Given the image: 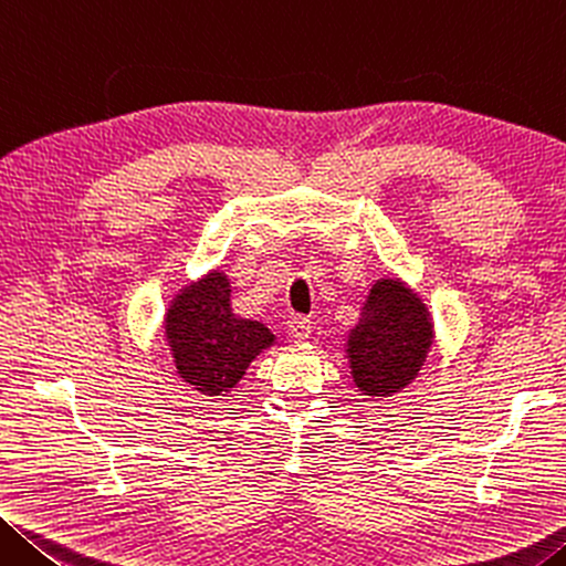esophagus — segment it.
<instances>
[{
	"label": "esophagus",
	"mask_w": 566,
	"mask_h": 566,
	"mask_svg": "<svg viewBox=\"0 0 566 566\" xmlns=\"http://www.w3.org/2000/svg\"><path fill=\"white\" fill-rule=\"evenodd\" d=\"M311 321L308 318H303V316H291V321H289V333L293 338H298V340H305L311 336Z\"/></svg>",
	"instance_id": "1"
}]
</instances>
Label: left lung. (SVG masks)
I'll return each instance as SVG.
<instances>
[{"mask_svg": "<svg viewBox=\"0 0 566 566\" xmlns=\"http://www.w3.org/2000/svg\"><path fill=\"white\" fill-rule=\"evenodd\" d=\"M433 344L429 311L419 295L384 277L370 289L358 326L348 333L350 374L366 396H394L409 386Z\"/></svg>", "mask_w": 566, "mask_h": 566, "instance_id": "left-lung-1", "label": "left lung"}]
</instances>
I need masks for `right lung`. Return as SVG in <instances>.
Listing matches in <instances>:
<instances>
[{
	"mask_svg": "<svg viewBox=\"0 0 566 566\" xmlns=\"http://www.w3.org/2000/svg\"><path fill=\"white\" fill-rule=\"evenodd\" d=\"M165 338L182 381L206 396L228 394L273 333L263 323L238 318L230 308V283L220 271L185 285L165 316Z\"/></svg>",
	"mask_w": 566,
	"mask_h": 566,
	"instance_id": "obj_1",
	"label": "right lung"
}]
</instances>
